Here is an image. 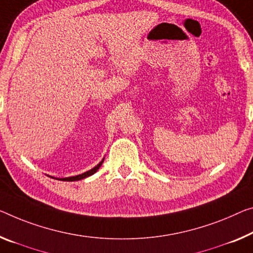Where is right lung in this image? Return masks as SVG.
<instances>
[{
	"label": "right lung",
	"mask_w": 253,
	"mask_h": 253,
	"mask_svg": "<svg viewBox=\"0 0 253 253\" xmlns=\"http://www.w3.org/2000/svg\"><path fill=\"white\" fill-rule=\"evenodd\" d=\"M103 162H104V158H103V161L100 162L98 165H96L94 169H89L88 172H84V173L79 174V175H76V176H70V177H64V178H56V180H61V181H79V180H83V178H84V177H88V176L92 175V174H95L97 170H98L99 167L102 166Z\"/></svg>",
	"instance_id": "obj_1"
}]
</instances>
